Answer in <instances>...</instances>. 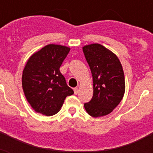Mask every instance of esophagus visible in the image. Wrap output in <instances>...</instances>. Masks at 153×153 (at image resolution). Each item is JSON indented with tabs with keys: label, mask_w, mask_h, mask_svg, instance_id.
Listing matches in <instances>:
<instances>
[{
	"label": "esophagus",
	"mask_w": 153,
	"mask_h": 153,
	"mask_svg": "<svg viewBox=\"0 0 153 153\" xmlns=\"http://www.w3.org/2000/svg\"><path fill=\"white\" fill-rule=\"evenodd\" d=\"M74 94H78V93H79V89L77 88V87L74 88Z\"/></svg>",
	"instance_id": "1"
}]
</instances>
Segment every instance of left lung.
I'll return each instance as SVG.
<instances>
[{
    "label": "left lung",
    "mask_w": 153,
    "mask_h": 153,
    "mask_svg": "<svg viewBox=\"0 0 153 153\" xmlns=\"http://www.w3.org/2000/svg\"><path fill=\"white\" fill-rule=\"evenodd\" d=\"M93 77L94 94L84 104L89 115L94 117L110 114L121 102L125 94V76L116 55L101 44L82 48Z\"/></svg>",
    "instance_id": "obj_1"
}]
</instances>
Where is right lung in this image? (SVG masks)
<instances>
[{
  "mask_svg": "<svg viewBox=\"0 0 153 153\" xmlns=\"http://www.w3.org/2000/svg\"><path fill=\"white\" fill-rule=\"evenodd\" d=\"M69 51L67 47L49 44L27 60L23 71V90L37 113L46 116L57 114L65 98L74 94L59 71Z\"/></svg>",
  "mask_w": 153,
  "mask_h": 153,
  "instance_id": "right-lung-1",
  "label": "right lung"
}]
</instances>
